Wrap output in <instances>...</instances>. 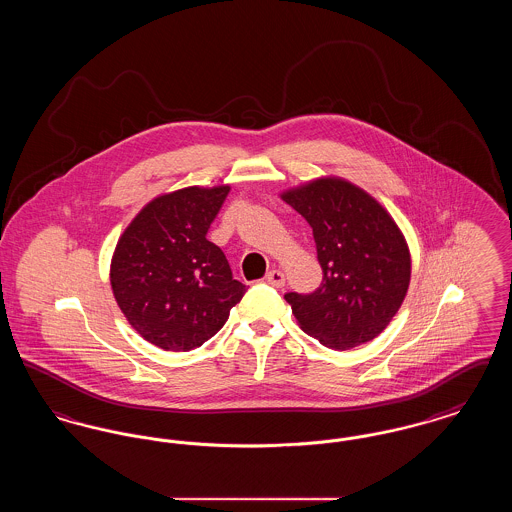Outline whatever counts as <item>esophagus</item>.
<instances>
[{
    "instance_id": "34e87169",
    "label": "esophagus",
    "mask_w": 512,
    "mask_h": 512,
    "mask_svg": "<svg viewBox=\"0 0 512 512\" xmlns=\"http://www.w3.org/2000/svg\"><path fill=\"white\" fill-rule=\"evenodd\" d=\"M267 284L270 286H274V288H282L284 284H286V280H284V274L280 272V270H270L267 272Z\"/></svg>"
}]
</instances>
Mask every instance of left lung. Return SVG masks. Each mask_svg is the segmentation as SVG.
Here are the masks:
<instances>
[{
  "mask_svg": "<svg viewBox=\"0 0 512 512\" xmlns=\"http://www.w3.org/2000/svg\"><path fill=\"white\" fill-rule=\"evenodd\" d=\"M282 199L313 228L322 267L315 292L284 295L301 330L341 351L374 340L411 282V255L397 224L376 199L338 178H320Z\"/></svg>",
  "mask_w": 512,
  "mask_h": 512,
  "instance_id": "8db88e82",
  "label": "left lung"
}]
</instances>
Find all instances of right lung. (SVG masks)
<instances>
[{"label":"right lung","mask_w":512,"mask_h":512,"mask_svg":"<svg viewBox=\"0 0 512 512\" xmlns=\"http://www.w3.org/2000/svg\"><path fill=\"white\" fill-rule=\"evenodd\" d=\"M228 192L184 188L153 199L115 249V299L132 328L165 351H190L213 338L247 292L207 240Z\"/></svg>","instance_id":"right-lung-1"}]
</instances>
